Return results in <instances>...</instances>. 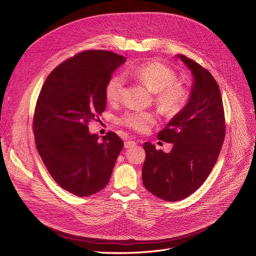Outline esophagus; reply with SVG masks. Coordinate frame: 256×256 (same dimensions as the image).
Returning a JSON list of instances; mask_svg holds the SVG:
<instances>
[{
    "label": "esophagus",
    "mask_w": 256,
    "mask_h": 256,
    "mask_svg": "<svg viewBox=\"0 0 256 256\" xmlns=\"http://www.w3.org/2000/svg\"><path fill=\"white\" fill-rule=\"evenodd\" d=\"M136 142L134 140H124V148H130V147H134V146H136Z\"/></svg>",
    "instance_id": "esophagus-1"
}]
</instances>
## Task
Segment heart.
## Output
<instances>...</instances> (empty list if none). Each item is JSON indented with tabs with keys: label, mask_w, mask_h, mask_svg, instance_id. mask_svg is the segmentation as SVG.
Wrapping results in <instances>:
<instances>
[{
	"label": "heart",
	"mask_w": 256,
	"mask_h": 256,
	"mask_svg": "<svg viewBox=\"0 0 256 256\" xmlns=\"http://www.w3.org/2000/svg\"><path fill=\"white\" fill-rule=\"evenodd\" d=\"M126 74L148 87L154 93V101L161 110L168 114L180 112L188 99V91L176 83V72L164 64L152 60L128 68ZM126 78L114 74L105 85V97L108 102L116 103L124 91ZM157 122V114L152 112L128 110L118 118V122L134 130L144 132Z\"/></svg>",
	"instance_id": "heart-1"
}]
</instances>
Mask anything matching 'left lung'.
I'll return each instance as SVG.
<instances>
[{
  "mask_svg": "<svg viewBox=\"0 0 256 256\" xmlns=\"http://www.w3.org/2000/svg\"><path fill=\"white\" fill-rule=\"evenodd\" d=\"M192 74L188 103L158 134L173 144L169 153L144 144V188L167 202L181 200L204 184L220 155L225 138V116L220 88L210 72L184 54H177Z\"/></svg>",
  "mask_w": 256,
  "mask_h": 256,
  "instance_id": "8db88e82",
  "label": "left lung"
}]
</instances>
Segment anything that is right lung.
<instances>
[{
	"label": "right lung",
	"instance_id": "add662e5",
	"mask_svg": "<svg viewBox=\"0 0 256 256\" xmlns=\"http://www.w3.org/2000/svg\"><path fill=\"white\" fill-rule=\"evenodd\" d=\"M126 60L106 50L70 58L48 75L36 103V148L54 180L77 196H92L107 186L124 148L112 132L99 142L88 122L105 110V85Z\"/></svg>",
	"mask_w": 256,
	"mask_h": 256
}]
</instances>
